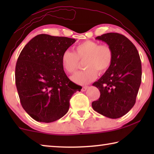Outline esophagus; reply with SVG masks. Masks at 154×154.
<instances>
[{"label": "esophagus", "mask_w": 154, "mask_h": 154, "mask_svg": "<svg viewBox=\"0 0 154 154\" xmlns=\"http://www.w3.org/2000/svg\"><path fill=\"white\" fill-rule=\"evenodd\" d=\"M88 88V86H83L82 88V92H85V91Z\"/></svg>", "instance_id": "esophagus-1"}]
</instances>
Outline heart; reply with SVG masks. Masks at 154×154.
Instances as JSON below:
<instances>
[{
    "label": "heart",
    "mask_w": 154,
    "mask_h": 154,
    "mask_svg": "<svg viewBox=\"0 0 154 154\" xmlns=\"http://www.w3.org/2000/svg\"><path fill=\"white\" fill-rule=\"evenodd\" d=\"M113 54L108 45H100L94 41H85L75 48L74 53L65 50L62 54L61 63L65 71L73 73L78 69L79 62H83L85 70L71 76V80L79 85H85L97 77V71L103 73L110 68Z\"/></svg>",
    "instance_id": "b5f03b06"
}]
</instances>
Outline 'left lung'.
Masks as SVG:
<instances>
[{
	"instance_id": "left-lung-1",
	"label": "left lung",
	"mask_w": 154,
	"mask_h": 154,
	"mask_svg": "<svg viewBox=\"0 0 154 154\" xmlns=\"http://www.w3.org/2000/svg\"><path fill=\"white\" fill-rule=\"evenodd\" d=\"M96 39L105 42L113 50V62L109 69L92 85L100 96L94 101V110L106 118L117 119L131 109L141 83V62L136 47L126 36L110 32Z\"/></svg>"
}]
</instances>
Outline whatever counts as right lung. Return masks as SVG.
<instances>
[{
	"instance_id": "obj_1",
	"label": "right lung",
	"mask_w": 154,
	"mask_h": 154,
	"mask_svg": "<svg viewBox=\"0 0 154 154\" xmlns=\"http://www.w3.org/2000/svg\"><path fill=\"white\" fill-rule=\"evenodd\" d=\"M76 40L41 34L21 51L15 66V84L21 105L35 120L50 123L69 109L70 99L82 86L71 82L61 63L62 54Z\"/></svg>"
}]
</instances>
